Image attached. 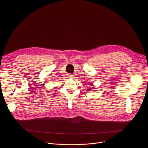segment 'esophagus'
<instances>
[{
  "mask_svg": "<svg viewBox=\"0 0 148 148\" xmlns=\"http://www.w3.org/2000/svg\"><path fill=\"white\" fill-rule=\"evenodd\" d=\"M67 77H68L69 78L71 79V78H73V75H72V74H67Z\"/></svg>",
  "mask_w": 148,
  "mask_h": 148,
  "instance_id": "34e87169",
  "label": "esophagus"
}]
</instances>
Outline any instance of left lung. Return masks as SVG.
Returning <instances> with one entry per match:
<instances>
[{
	"mask_svg": "<svg viewBox=\"0 0 148 148\" xmlns=\"http://www.w3.org/2000/svg\"><path fill=\"white\" fill-rule=\"evenodd\" d=\"M87 90H88V91H91V90H93V88H89V89H88Z\"/></svg>",
	"mask_w": 148,
	"mask_h": 148,
	"instance_id": "left-lung-1",
	"label": "left lung"
}]
</instances>
